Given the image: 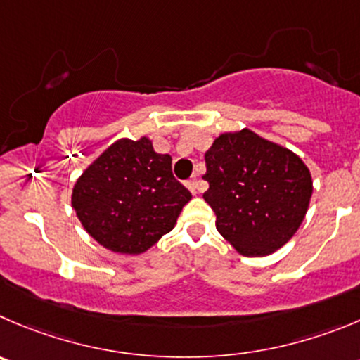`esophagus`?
<instances>
[{
    "instance_id": "34e87169",
    "label": "esophagus",
    "mask_w": 360,
    "mask_h": 360,
    "mask_svg": "<svg viewBox=\"0 0 360 360\" xmlns=\"http://www.w3.org/2000/svg\"><path fill=\"white\" fill-rule=\"evenodd\" d=\"M187 189H189L191 193H193V194H198V193H200V180H198L196 176L191 178L189 182H187Z\"/></svg>"
}]
</instances>
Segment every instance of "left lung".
I'll list each match as a JSON object with an SVG mask.
<instances>
[{"instance_id": "obj_1", "label": "left lung", "mask_w": 360, "mask_h": 360, "mask_svg": "<svg viewBox=\"0 0 360 360\" xmlns=\"http://www.w3.org/2000/svg\"><path fill=\"white\" fill-rule=\"evenodd\" d=\"M217 231L248 258L281 249L302 224L313 194L309 167L251 129L222 132L205 153Z\"/></svg>"}]
</instances>
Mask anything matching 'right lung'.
Listing matches in <instances>:
<instances>
[{
  "mask_svg": "<svg viewBox=\"0 0 360 360\" xmlns=\"http://www.w3.org/2000/svg\"><path fill=\"white\" fill-rule=\"evenodd\" d=\"M171 160L148 136L109 145L72 189V208L88 235L118 255H141L169 233L191 200Z\"/></svg>",
  "mask_w": 360,
  "mask_h": 360,
  "instance_id": "obj_1",
  "label": "right lung"
}]
</instances>
